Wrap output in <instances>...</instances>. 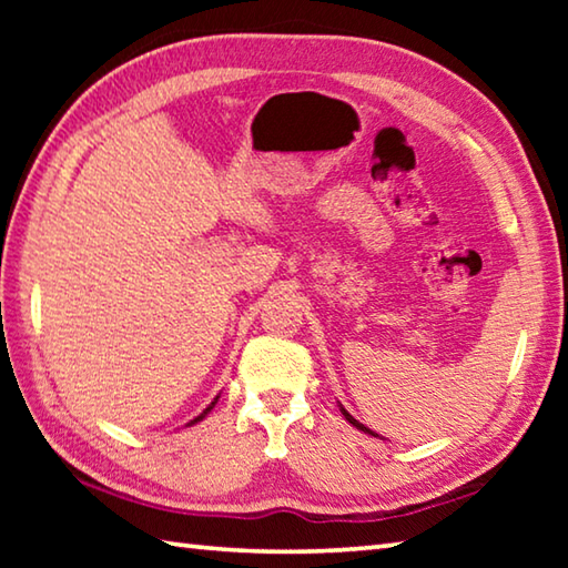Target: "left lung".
Masks as SVG:
<instances>
[{
    "mask_svg": "<svg viewBox=\"0 0 568 568\" xmlns=\"http://www.w3.org/2000/svg\"><path fill=\"white\" fill-rule=\"evenodd\" d=\"M338 406H341V413H343V418H345V420H348V423H351V426H355V428H358V430H363V434H368V436H376V438H383V436H378V434H376V430H371L368 426H363V423H361V420H355V418L351 416V413L343 408V403H338Z\"/></svg>",
    "mask_w": 568,
    "mask_h": 568,
    "instance_id": "obj_1",
    "label": "left lung"
}]
</instances>
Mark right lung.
Here are the masks:
<instances>
[{"instance_id": "right-lung-1", "label": "right lung", "mask_w": 568, "mask_h": 568, "mask_svg": "<svg viewBox=\"0 0 568 568\" xmlns=\"http://www.w3.org/2000/svg\"><path fill=\"white\" fill-rule=\"evenodd\" d=\"M217 398H220V396H215V400H213V403H210V406H207V408H205V410H203V413H200V416H197V418H192V420H190V423H187V426H195V423H197V420H203V418H205V416H207V413H210V410H213V408H215V403H217Z\"/></svg>"}]
</instances>
